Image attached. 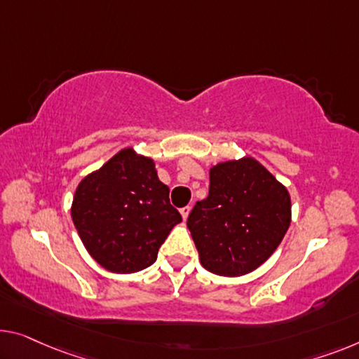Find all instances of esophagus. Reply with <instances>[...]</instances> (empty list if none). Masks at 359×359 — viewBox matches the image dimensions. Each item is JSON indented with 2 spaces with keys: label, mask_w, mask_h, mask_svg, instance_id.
Instances as JSON below:
<instances>
[{
  "label": "esophagus",
  "mask_w": 359,
  "mask_h": 359,
  "mask_svg": "<svg viewBox=\"0 0 359 359\" xmlns=\"http://www.w3.org/2000/svg\"><path fill=\"white\" fill-rule=\"evenodd\" d=\"M190 211H191L190 206H184V208H182V210H180V214H182V217H184V221H187V217H189Z\"/></svg>",
  "instance_id": "34e87169"
}]
</instances>
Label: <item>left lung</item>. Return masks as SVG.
<instances>
[{"instance_id": "left-lung-1", "label": "left lung", "mask_w": 359, "mask_h": 359, "mask_svg": "<svg viewBox=\"0 0 359 359\" xmlns=\"http://www.w3.org/2000/svg\"><path fill=\"white\" fill-rule=\"evenodd\" d=\"M292 221L288 190L255 158L210 169V195L187 219L201 266L238 277L255 271L279 247Z\"/></svg>"}]
</instances>
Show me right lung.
<instances>
[{
	"label": "right lung",
	"instance_id": "obj_1",
	"mask_svg": "<svg viewBox=\"0 0 359 359\" xmlns=\"http://www.w3.org/2000/svg\"><path fill=\"white\" fill-rule=\"evenodd\" d=\"M71 216L90 256L106 271L132 274L151 266L180 212L151 158L124 148L80 182Z\"/></svg>",
	"mask_w": 359,
	"mask_h": 359
}]
</instances>
